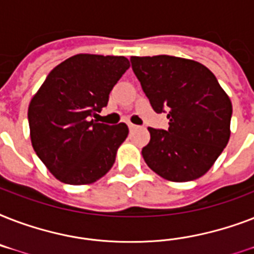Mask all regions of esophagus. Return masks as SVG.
Listing matches in <instances>:
<instances>
[{
  "label": "esophagus",
  "mask_w": 254,
  "mask_h": 254,
  "mask_svg": "<svg viewBox=\"0 0 254 254\" xmlns=\"http://www.w3.org/2000/svg\"><path fill=\"white\" fill-rule=\"evenodd\" d=\"M127 127H129V130H135V129H137V125H133V124H129V125H127Z\"/></svg>",
  "instance_id": "34e87169"
}]
</instances>
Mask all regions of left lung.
Segmentation results:
<instances>
[{
	"mask_svg": "<svg viewBox=\"0 0 254 254\" xmlns=\"http://www.w3.org/2000/svg\"><path fill=\"white\" fill-rule=\"evenodd\" d=\"M131 68L157 113H167L169 127L150 131L142 149L154 173L173 182L204 175L229 139L232 103L205 65L157 55L131 57Z\"/></svg>",
	"mask_w": 254,
	"mask_h": 254,
	"instance_id": "obj_1",
	"label": "left lung"
}]
</instances>
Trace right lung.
<instances>
[{
  "mask_svg": "<svg viewBox=\"0 0 254 254\" xmlns=\"http://www.w3.org/2000/svg\"><path fill=\"white\" fill-rule=\"evenodd\" d=\"M129 65L125 57L79 54L57 65L31 100L27 119L34 150L63 183H92L113 166L129 129L92 116L107 107Z\"/></svg>",
  "mask_w": 254,
  "mask_h": 254,
  "instance_id": "1",
  "label": "right lung"
}]
</instances>
